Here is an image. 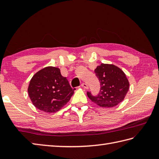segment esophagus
<instances>
[{"label":"esophagus","instance_id":"1","mask_svg":"<svg viewBox=\"0 0 159 159\" xmlns=\"http://www.w3.org/2000/svg\"><path fill=\"white\" fill-rule=\"evenodd\" d=\"M81 86L83 87L84 89H88V86H87V85L86 83H82L81 84Z\"/></svg>","mask_w":159,"mask_h":159}]
</instances>
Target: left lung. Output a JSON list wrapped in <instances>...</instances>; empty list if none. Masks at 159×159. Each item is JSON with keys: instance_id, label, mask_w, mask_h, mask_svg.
Returning <instances> with one entry per match:
<instances>
[{"instance_id": "left-lung-1", "label": "left lung", "mask_w": 159, "mask_h": 159, "mask_svg": "<svg viewBox=\"0 0 159 159\" xmlns=\"http://www.w3.org/2000/svg\"><path fill=\"white\" fill-rule=\"evenodd\" d=\"M100 83V92L96 97L87 92V96L101 107L111 108L122 102L130 87L129 81L122 70L113 64L101 63L95 69Z\"/></svg>"}]
</instances>
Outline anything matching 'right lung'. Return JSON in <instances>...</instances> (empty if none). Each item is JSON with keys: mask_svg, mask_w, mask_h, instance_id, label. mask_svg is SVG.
I'll use <instances>...</instances> for the list:
<instances>
[{"mask_svg": "<svg viewBox=\"0 0 159 159\" xmlns=\"http://www.w3.org/2000/svg\"><path fill=\"white\" fill-rule=\"evenodd\" d=\"M74 90L61 75L59 67L48 66L33 75L28 93L37 109L52 113L61 109L69 102Z\"/></svg>", "mask_w": 159, "mask_h": 159, "instance_id": "obj_1", "label": "right lung"}]
</instances>
